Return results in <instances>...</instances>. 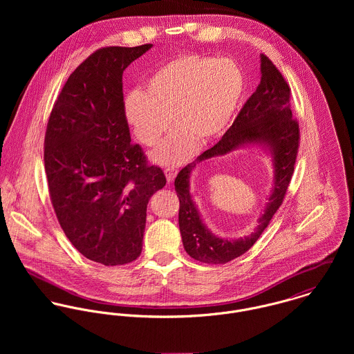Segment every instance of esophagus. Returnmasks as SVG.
Instances as JSON below:
<instances>
[{"mask_svg":"<svg viewBox=\"0 0 354 354\" xmlns=\"http://www.w3.org/2000/svg\"><path fill=\"white\" fill-rule=\"evenodd\" d=\"M165 176H166L167 183H173L174 178H176V176H177V170H176L174 167H167V169L165 170Z\"/></svg>","mask_w":354,"mask_h":354,"instance_id":"obj_1","label":"esophagus"}]
</instances>
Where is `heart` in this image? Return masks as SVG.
<instances>
[{
	"label": "heart",
	"mask_w": 354,
	"mask_h": 354,
	"mask_svg": "<svg viewBox=\"0 0 354 354\" xmlns=\"http://www.w3.org/2000/svg\"><path fill=\"white\" fill-rule=\"evenodd\" d=\"M245 90V77L232 58L183 54L162 64L125 100V118L145 146H155L170 127V136L151 152L152 162L177 166L212 143L229 128Z\"/></svg>",
	"instance_id": "obj_1"
}]
</instances>
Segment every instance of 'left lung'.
I'll return each instance as SVG.
<instances>
[{"mask_svg": "<svg viewBox=\"0 0 354 354\" xmlns=\"http://www.w3.org/2000/svg\"><path fill=\"white\" fill-rule=\"evenodd\" d=\"M260 73L256 91L233 125L214 147L187 165L174 181L180 199L178 225L183 245L191 257L203 263L223 264L247 252L282 204L295 171L300 135L299 124L292 117L290 88L264 54H260ZM247 147H259L270 156L273 165L272 191L253 233L239 239H223L214 235L203 223L190 194V176L203 160Z\"/></svg>", "mask_w": 354, "mask_h": 354, "instance_id": "1", "label": "left lung"}]
</instances>
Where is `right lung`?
<instances>
[{"label":"right lung","mask_w":354,"mask_h":354,"mask_svg":"<svg viewBox=\"0 0 354 354\" xmlns=\"http://www.w3.org/2000/svg\"><path fill=\"white\" fill-rule=\"evenodd\" d=\"M152 45L103 48L68 77L51 110L45 169L51 203L72 245L104 266L127 264L143 248L147 204L166 185L131 143L122 73Z\"/></svg>","instance_id":"obj_1"}]
</instances>
